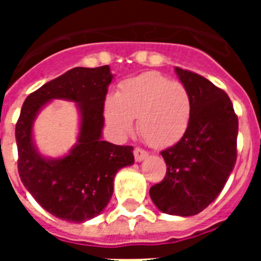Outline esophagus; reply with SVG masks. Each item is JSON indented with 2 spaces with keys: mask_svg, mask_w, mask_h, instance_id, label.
I'll return each mask as SVG.
<instances>
[{
  "mask_svg": "<svg viewBox=\"0 0 261 261\" xmlns=\"http://www.w3.org/2000/svg\"><path fill=\"white\" fill-rule=\"evenodd\" d=\"M133 154H135L136 162H141V161H144V159L147 156L146 151L142 150V149H140V147H136L135 151H133Z\"/></svg>",
  "mask_w": 261,
  "mask_h": 261,
  "instance_id": "obj_1",
  "label": "esophagus"
}]
</instances>
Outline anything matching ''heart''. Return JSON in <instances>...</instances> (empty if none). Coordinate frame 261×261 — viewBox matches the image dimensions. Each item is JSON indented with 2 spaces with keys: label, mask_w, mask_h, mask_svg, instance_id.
<instances>
[{
  "label": "heart",
  "mask_w": 261,
  "mask_h": 261,
  "mask_svg": "<svg viewBox=\"0 0 261 261\" xmlns=\"http://www.w3.org/2000/svg\"><path fill=\"white\" fill-rule=\"evenodd\" d=\"M105 116L117 136H126L137 117V130L153 147L176 144L190 126L192 98L180 82L159 73L137 75L106 99Z\"/></svg>",
  "instance_id": "heart-1"
}]
</instances>
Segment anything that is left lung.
<instances>
[{
  "mask_svg": "<svg viewBox=\"0 0 261 261\" xmlns=\"http://www.w3.org/2000/svg\"><path fill=\"white\" fill-rule=\"evenodd\" d=\"M192 98L186 135L161 151L167 171L150 188L156 208L172 216H195L223 190L237 162L238 117L223 90L192 71L175 68Z\"/></svg>",
  "mask_w": 261,
  "mask_h": 261,
  "instance_id": "left-lung-1",
  "label": "left lung"
}]
</instances>
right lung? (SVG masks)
<instances>
[{
    "mask_svg": "<svg viewBox=\"0 0 261 261\" xmlns=\"http://www.w3.org/2000/svg\"><path fill=\"white\" fill-rule=\"evenodd\" d=\"M114 80L108 65L74 68L30 94L15 125L18 171L32 197L52 216L85 222L102 213L120 168L135 162L132 146L103 141L105 100ZM53 98L74 101L80 114L77 142L59 159L40 154L33 140L38 112Z\"/></svg>",
    "mask_w": 261,
    "mask_h": 261,
    "instance_id": "1",
    "label": "right lung"
}]
</instances>
